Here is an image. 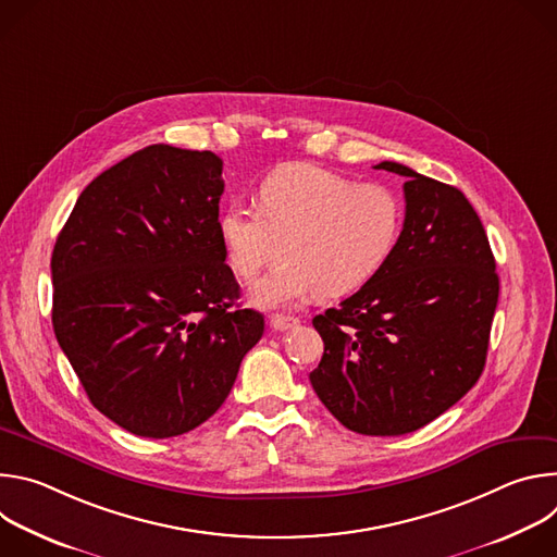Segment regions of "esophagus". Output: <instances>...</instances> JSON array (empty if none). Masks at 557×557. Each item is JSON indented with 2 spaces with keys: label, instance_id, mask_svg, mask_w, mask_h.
Returning a JSON list of instances; mask_svg holds the SVG:
<instances>
[{
  "label": "esophagus",
  "instance_id": "34e87169",
  "mask_svg": "<svg viewBox=\"0 0 557 557\" xmlns=\"http://www.w3.org/2000/svg\"><path fill=\"white\" fill-rule=\"evenodd\" d=\"M269 324H271L273 331L284 333V331H290V329L299 326V320H297V317H286V314H271Z\"/></svg>",
  "mask_w": 557,
  "mask_h": 557
}]
</instances>
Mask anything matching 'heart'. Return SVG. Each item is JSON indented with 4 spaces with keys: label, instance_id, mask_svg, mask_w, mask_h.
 I'll return each instance as SVG.
<instances>
[{
    "label": "heart",
    "instance_id": "b5f03b06",
    "mask_svg": "<svg viewBox=\"0 0 557 557\" xmlns=\"http://www.w3.org/2000/svg\"><path fill=\"white\" fill-rule=\"evenodd\" d=\"M401 222L392 189L288 163L260 183L258 211L231 205L220 213L218 237L240 280H253L282 243L284 260L249 293L256 306L277 308L312 293L335 299L361 288L392 253Z\"/></svg>",
    "mask_w": 557,
    "mask_h": 557
}]
</instances>
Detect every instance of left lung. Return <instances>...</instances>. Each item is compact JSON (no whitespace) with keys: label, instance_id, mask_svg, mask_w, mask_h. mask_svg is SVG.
I'll return each mask as SVG.
<instances>
[{"label":"left lung","instance_id":"obj_1","mask_svg":"<svg viewBox=\"0 0 557 557\" xmlns=\"http://www.w3.org/2000/svg\"><path fill=\"white\" fill-rule=\"evenodd\" d=\"M376 170L406 176L404 231L355 295L312 320L324 357L310 383L348 430L399 436L441 417L479 381L500 284L462 191L392 161Z\"/></svg>","mask_w":557,"mask_h":557}]
</instances>
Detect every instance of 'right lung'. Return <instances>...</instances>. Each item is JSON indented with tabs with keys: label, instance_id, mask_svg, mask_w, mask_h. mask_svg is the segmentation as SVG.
<instances>
[{
	"label": "right lung",
	"instance_id": "1",
	"mask_svg": "<svg viewBox=\"0 0 557 557\" xmlns=\"http://www.w3.org/2000/svg\"><path fill=\"white\" fill-rule=\"evenodd\" d=\"M222 161L149 145L97 176L63 224L52 329L92 406L170 438L228 396L264 317L240 297L218 237Z\"/></svg>",
	"mask_w": 557,
	"mask_h": 557
}]
</instances>
